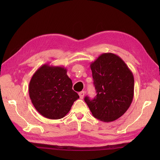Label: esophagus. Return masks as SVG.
Instances as JSON below:
<instances>
[{
  "mask_svg": "<svg viewBox=\"0 0 160 160\" xmlns=\"http://www.w3.org/2000/svg\"><path fill=\"white\" fill-rule=\"evenodd\" d=\"M85 91H81V92H79V97H80V99H83V98H84V95H85Z\"/></svg>",
  "mask_w": 160,
  "mask_h": 160,
  "instance_id": "1",
  "label": "esophagus"
}]
</instances>
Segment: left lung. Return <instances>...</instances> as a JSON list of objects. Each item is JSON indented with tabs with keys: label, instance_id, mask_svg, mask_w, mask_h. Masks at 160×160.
<instances>
[{
	"label": "left lung",
	"instance_id": "obj_1",
	"mask_svg": "<svg viewBox=\"0 0 160 160\" xmlns=\"http://www.w3.org/2000/svg\"><path fill=\"white\" fill-rule=\"evenodd\" d=\"M97 95L84 100L94 118L113 122L129 109L134 95V78L125 62L117 55L103 53L90 65Z\"/></svg>",
	"mask_w": 160,
	"mask_h": 160
}]
</instances>
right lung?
Listing matches in <instances>:
<instances>
[{"instance_id": "right-lung-1", "label": "right lung", "mask_w": 160, "mask_h": 160, "mask_svg": "<svg viewBox=\"0 0 160 160\" xmlns=\"http://www.w3.org/2000/svg\"><path fill=\"white\" fill-rule=\"evenodd\" d=\"M67 69L45 64L33 74L28 86L31 102L43 117L51 119L64 118L79 95L72 89Z\"/></svg>"}]
</instances>
